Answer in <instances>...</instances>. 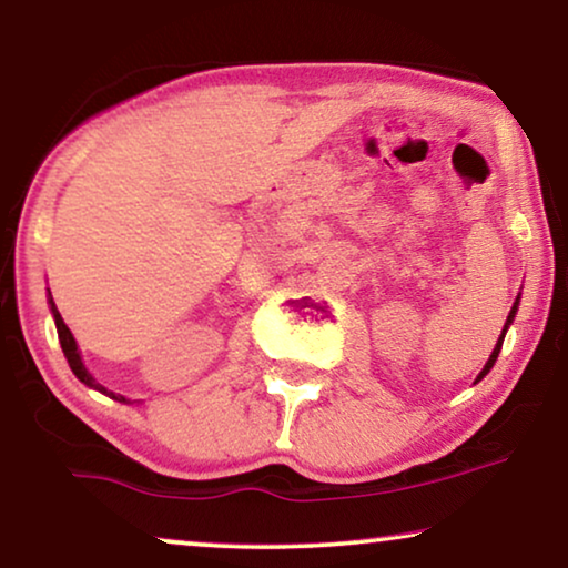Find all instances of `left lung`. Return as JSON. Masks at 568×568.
<instances>
[{
  "instance_id": "left-lung-1",
  "label": "left lung",
  "mask_w": 568,
  "mask_h": 568,
  "mask_svg": "<svg viewBox=\"0 0 568 568\" xmlns=\"http://www.w3.org/2000/svg\"><path fill=\"white\" fill-rule=\"evenodd\" d=\"M517 302H519V297H517ZM517 302H515V305H511V310H509V315H507V325H509L511 321H515V313H517ZM507 325H504V331H507ZM504 331H501V338H499V341H496V346H494V352H491V356H488L486 367H484V369H480V375H478V379H480V377H486V372L494 367L496 356H499V352H501V341H504Z\"/></svg>"
}]
</instances>
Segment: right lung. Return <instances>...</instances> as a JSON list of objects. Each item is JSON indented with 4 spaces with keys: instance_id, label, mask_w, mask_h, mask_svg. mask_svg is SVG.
<instances>
[{
    "instance_id": "add662e5",
    "label": "right lung",
    "mask_w": 568,
    "mask_h": 568,
    "mask_svg": "<svg viewBox=\"0 0 568 568\" xmlns=\"http://www.w3.org/2000/svg\"><path fill=\"white\" fill-rule=\"evenodd\" d=\"M49 305H51V313H53V321H57V331H59V341H61V348H64V356H67V362H69V367H72V372L77 377L82 379L84 385H90V387H95V390H100V393H108L103 385H98L95 379H92V375L88 369H84V364H82V359H80V352H77V341H74V336H72V331L67 328V323L61 321V315H59V310H57V305H53V297H51V292H49ZM108 395H113V393H108ZM113 398H119V395H113ZM119 400H123L126 403V398H119Z\"/></svg>"
}]
</instances>
